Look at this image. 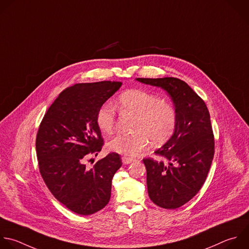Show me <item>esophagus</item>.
<instances>
[{
  "instance_id": "34e87169",
  "label": "esophagus",
  "mask_w": 249,
  "mask_h": 249,
  "mask_svg": "<svg viewBox=\"0 0 249 249\" xmlns=\"http://www.w3.org/2000/svg\"><path fill=\"white\" fill-rule=\"evenodd\" d=\"M135 159L132 158V157H129V156H123L122 157V162L123 164H129L131 162H133Z\"/></svg>"
}]
</instances>
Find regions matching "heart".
<instances>
[{
    "mask_svg": "<svg viewBox=\"0 0 249 249\" xmlns=\"http://www.w3.org/2000/svg\"><path fill=\"white\" fill-rule=\"evenodd\" d=\"M122 113L136 115L135 132L119 133L108 142V147L118 153L135 156L149 143L158 145L166 142L174 134L178 112L175 105L158 95L141 89L123 93L117 101ZM96 122L100 131L110 134L115 126V111L111 104L103 105L97 112Z\"/></svg>",
    "mask_w": 249,
    "mask_h": 249,
    "instance_id": "1",
    "label": "heart"
}]
</instances>
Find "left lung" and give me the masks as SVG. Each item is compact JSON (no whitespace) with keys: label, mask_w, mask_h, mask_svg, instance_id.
Masks as SVG:
<instances>
[{"label":"left lung","mask_w":249,"mask_h":249,"mask_svg":"<svg viewBox=\"0 0 249 249\" xmlns=\"http://www.w3.org/2000/svg\"><path fill=\"white\" fill-rule=\"evenodd\" d=\"M166 91L177 108L178 122L169 141L154 151L156 159H142L151 201L176 209L201 189L214 156L215 142L204 101L183 80L174 77L137 78Z\"/></svg>","instance_id":"left-lung-1"}]
</instances>
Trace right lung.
Here are the masks:
<instances>
[{"instance_id": "obj_1", "label": "right lung", "mask_w": 249, "mask_h": 249, "mask_svg": "<svg viewBox=\"0 0 249 249\" xmlns=\"http://www.w3.org/2000/svg\"><path fill=\"white\" fill-rule=\"evenodd\" d=\"M121 82L80 83L63 90L45 113L36 137L41 176L53 196L71 211L91 215L109 201L111 181L121 157L110 152L94 167L85 160L104 145L98 109L120 88Z\"/></svg>"}]
</instances>
